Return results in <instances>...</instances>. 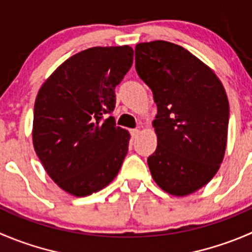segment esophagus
<instances>
[{"label": "esophagus", "mask_w": 252, "mask_h": 252, "mask_svg": "<svg viewBox=\"0 0 252 252\" xmlns=\"http://www.w3.org/2000/svg\"><path fill=\"white\" fill-rule=\"evenodd\" d=\"M139 134H140V130H139V129H131V130H130V135H131V138H133V139L138 138Z\"/></svg>", "instance_id": "1"}]
</instances>
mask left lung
Listing matches in <instances>:
<instances>
[{
    "mask_svg": "<svg viewBox=\"0 0 252 252\" xmlns=\"http://www.w3.org/2000/svg\"><path fill=\"white\" fill-rule=\"evenodd\" d=\"M135 69L158 106L151 176L172 196L194 193L216 176L225 154L229 102L223 84L197 56L165 40L136 44Z\"/></svg>",
    "mask_w": 252,
    "mask_h": 252,
    "instance_id": "1",
    "label": "left lung"
}]
</instances>
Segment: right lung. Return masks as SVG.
Returning <instances> with one entry per match:
<instances>
[{
    "instance_id": "obj_1",
    "label": "right lung",
    "mask_w": 252,
    "mask_h": 252,
    "mask_svg": "<svg viewBox=\"0 0 252 252\" xmlns=\"http://www.w3.org/2000/svg\"><path fill=\"white\" fill-rule=\"evenodd\" d=\"M133 49L94 46L64 61L41 85L33 118V146L51 180L86 197L118 175L130 134L116 126L114 89L133 64Z\"/></svg>"
}]
</instances>
